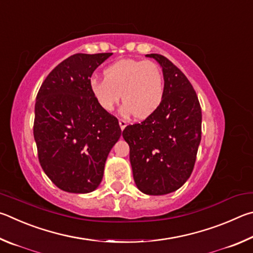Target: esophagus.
Segmentation results:
<instances>
[{
	"label": "esophagus",
	"mask_w": 253,
	"mask_h": 253,
	"mask_svg": "<svg viewBox=\"0 0 253 253\" xmlns=\"http://www.w3.org/2000/svg\"><path fill=\"white\" fill-rule=\"evenodd\" d=\"M119 124H120V127H121V130L123 131V130H124V127H126V126H127V122L126 121V120L120 119V120H119Z\"/></svg>",
	"instance_id": "obj_1"
}]
</instances>
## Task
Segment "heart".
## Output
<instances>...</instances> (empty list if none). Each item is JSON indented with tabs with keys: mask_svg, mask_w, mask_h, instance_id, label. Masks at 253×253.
I'll return each instance as SVG.
<instances>
[{
	"mask_svg": "<svg viewBox=\"0 0 253 253\" xmlns=\"http://www.w3.org/2000/svg\"><path fill=\"white\" fill-rule=\"evenodd\" d=\"M104 80L93 79L91 92L102 110L111 112L122 96L121 112L145 119L161 104L165 93L162 71L152 61L124 59L103 71Z\"/></svg>",
	"mask_w": 253,
	"mask_h": 253,
	"instance_id": "b5f03b06",
	"label": "heart"
}]
</instances>
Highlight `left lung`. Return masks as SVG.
Masks as SVG:
<instances>
[{
	"label": "left lung",
	"instance_id": "obj_1",
	"mask_svg": "<svg viewBox=\"0 0 253 253\" xmlns=\"http://www.w3.org/2000/svg\"><path fill=\"white\" fill-rule=\"evenodd\" d=\"M161 65L165 93L159 108L141 123L127 126L133 179L141 192L163 196L182 187L192 173L201 141L202 113L187 77L161 54H147Z\"/></svg>",
	"mask_w": 253,
	"mask_h": 253
}]
</instances>
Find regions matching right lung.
<instances>
[{
    "label": "right lung",
    "mask_w": 253,
    "mask_h": 253,
    "mask_svg": "<svg viewBox=\"0 0 253 253\" xmlns=\"http://www.w3.org/2000/svg\"><path fill=\"white\" fill-rule=\"evenodd\" d=\"M111 55H71L51 71L37 95L33 134L39 161L63 191H94L121 136L118 119L100 108L90 86L94 70Z\"/></svg>",
    "instance_id": "1"
}]
</instances>
